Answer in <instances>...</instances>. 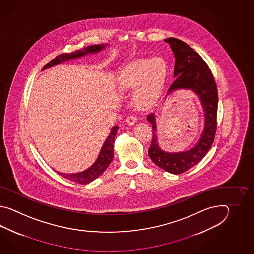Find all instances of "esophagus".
Returning a JSON list of instances; mask_svg holds the SVG:
<instances>
[{"instance_id": "obj_1", "label": "esophagus", "mask_w": 254, "mask_h": 254, "mask_svg": "<svg viewBox=\"0 0 254 254\" xmlns=\"http://www.w3.org/2000/svg\"><path fill=\"white\" fill-rule=\"evenodd\" d=\"M137 116H135V115H129L127 117V120H126V122H127V124L129 125H133L135 123L137 122Z\"/></svg>"}]
</instances>
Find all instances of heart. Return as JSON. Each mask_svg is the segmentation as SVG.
<instances>
[{"mask_svg":"<svg viewBox=\"0 0 254 254\" xmlns=\"http://www.w3.org/2000/svg\"><path fill=\"white\" fill-rule=\"evenodd\" d=\"M167 75V65L161 58L138 60L120 71L117 89L127 92L134 88L135 104L140 108H150L162 97Z\"/></svg>","mask_w":254,"mask_h":254,"instance_id":"1","label":"heart"}]
</instances>
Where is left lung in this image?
Wrapping results in <instances>:
<instances>
[{
	"label": "left lung",
	"instance_id": "obj_1",
	"mask_svg": "<svg viewBox=\"0 0 254 254\" xmlns=\"http://www.w3.org/2000/svg\"><path fill=\"white\" fill-rule=\"evenodd\" d=\"M174 54L173 77L175 81L169 88L166 98L178 90H190L199 97L204 112V127L194 147L178 152L162 150L158 142L155 114L147 115L152 127V139L148 151L151 161L162 170L173 174H181L195 166L205 156L214 140L217 125L218 92L215 81L204 60L187 43L176 38H168Z\"/></svg>",
	"mask_w": 254,
	"mask_h": 254
}]
</instances>
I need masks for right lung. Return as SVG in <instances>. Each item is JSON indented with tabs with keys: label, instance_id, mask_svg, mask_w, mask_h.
<instances>
[{
	"label": "right lung",
	"instance_id": "right-lung-1",
	"mask_svg": "<svg viewBox=\"0 0 254 254\" xmlns=\"http://www.w3.org/2000/svg\"><path fill=\"white\" fill-rule=\"evenodd\" d=\"M108 45L109 44H107V43L94 44L92 46H87L85 48L78 50V51H75V52L70 53V54H61L59 56H57L54 59L52 60L51 62H49L48 64L43 67V70L56 66V65L60 64L62 63H64L66 61L78 59V58H81V57H83V56L88 55V54H98V53L102 52L103 50L106 48ZM118 128H119V126L115 125L111 129V132L107 137V139L104 141L96 161L94 162L91 167H89L85 171H82L80 173H64L56 172V171L55 172L61 175L62 177L67 179L69 181H71V182L77 183V184H90V183L93 182L94 180H96L100 175H102L104 173V171L108 168L110 163L113 161L114 140H115V135H116Z\"/></svg>",
	"mask_w": 254,
	"mask_h": 254
}]
</instances>
